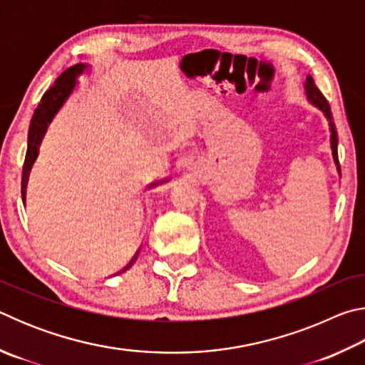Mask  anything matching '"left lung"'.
<instances>
[{"mask_svg":"<svg viewBox=\"0 0 365 365\" xmlns=\"http://www.w3.org/2000/svg\"><path fill=\"white\" fill-rule=\"evenodd\" d=\"M304 91H306V98L307 101L312 104V106H316L319 110H322V114L325 115V119L329 120V125H330V132H331V156H333V163L336 165V170L339 177H341V170H339V163H338V135H336V128H335V123H333V115H331V110L329 103L324 98V95L320 93V90L314 83V80L311 76H307L304 83Z\"/></svg>","mask_w":365,"mask_h":365,"instance_id":"obj_1","label":"left lung"}]
</instances>
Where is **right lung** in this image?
Returning a JSON list of instances; mask_svg holds the SVG:
<instances>
[{
	"instance_id": "obj_1",
	"label": "right lung",
	"mask_w": 365,
	"mask_h": 365,
	"mask_svg": "<svg viewBox=\"0 0 365 365\" xmlns=\"http://www.w3.org/2000/svg\"><path fill=\"white\" fill-rule=\"evenodd\" d=\"M85 72H90V66L83 63L66 69L56 78V82H54L51 88L45 91V95L41 96V101L38 103V106H36V109L34 110V115L32 119H30V125H29L27 154H26V160H24V169H22V201H26L29 174L30 170H32V165L36 160V156H38V146L41 143L43 137H45L48 125L53 122L54 115L59 113L61 108L66 104V101L69 100L71 95L73 93V90H76V86L78 85L77 78L80 76H83ZM128 265L125 269H128Z\"/></svg>"
}]
</instances>
